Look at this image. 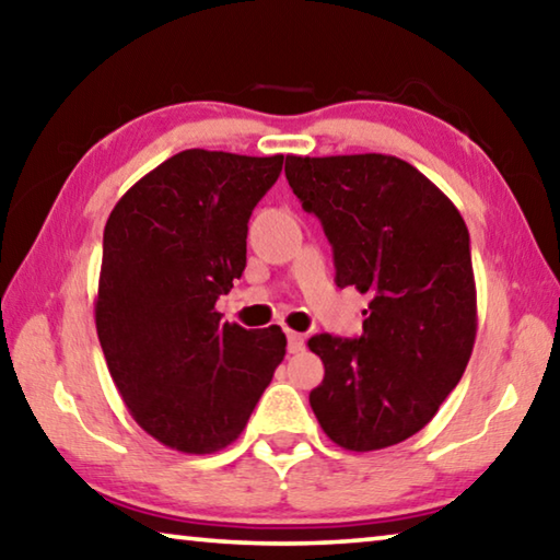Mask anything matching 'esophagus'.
I'll return each mask as SVG.
<instances>
[{
	"instance_id": "1",
	"label": "esophagus",
	"mask_w": 560,
	"mask_h": 560,
	"mask_svg": "<svg viewBox=\"0 0 560 560\" xmlns=\"http://www.w3.org/2000/svg\"><path fill=\"white\" fill-rule=\"evenodd\" d=\"M302 347H305V337H302L300 332H292V329H288V352L298 354V352H302Z\"/></svg>"
}]
</instances>
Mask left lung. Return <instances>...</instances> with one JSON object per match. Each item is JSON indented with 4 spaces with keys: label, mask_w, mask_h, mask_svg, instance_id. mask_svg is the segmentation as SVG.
Masks as SVG:
<instances>
[{
    "label": "left lung",
    "mask_w": 560,
    "mask_h": 560,
    "mask_svg": "<svg viewBox=\"0 0 560 560\" xmlns=\"http://www.w3.org/2000/svg\"><path fill=\"white\" fill-rule=\"evenodd\" d=\"M285 176L335 253L337 288L370 295L360 340L310 337L325 380L310 392L323 432L377 452L424 429L469 364L476 285L456 206L384 153L288 155Z\"/></svg>",
    "instance_id": "8db88e82"
}]
</instances>
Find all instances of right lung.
Here are the masks:
<instances>
[{
	"label": "right lung",
	"mask_w": 560,
	"mask_h": 560,
	"mask_svg": "<svg viewBox=\"0 0 560 560\" xmlns=\"http://www.w3.org/2000/svg\"><path fill=\"white\" fill-rule=\"evenodd\" d=\"M282 155L188 149L133 183L104 228L96 332L145 434L183 454L233 444L285 357L278 325L223 323L253 208Z\"/></svg>",
	"instance_id": "obj_1"
}]
</instances>
